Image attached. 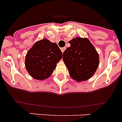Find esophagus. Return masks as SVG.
Here are the masks:
<instances>
[{
  "label": "esophagus",
  "instance_id": "34e87169",
  "mask_svg": "<svg viewBox=\"0 0 122 122\" xmlns=\"http://www.w3.org/2000/svg\"><path fill=\"white\" fill-rule=\"evenodd\" d=\"M60 49H61V51H62V52H63L65 51V50L66 49V48H65V47H64V48H60Z\"/></svg>",
  "mask_w": 122,
  "mask_h": 122
}]
</instances>
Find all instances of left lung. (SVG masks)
Instances as JSON below:
<instances>
[{"label":"left lung","instance_id":"8db88e82","mask_svg":"<svg viewBox=\"0 0 122 122\" xmlns=\"http://www.w3.org/2000/svg\"><path fill=\"white\" fill-rule=\"evenodd\" d=\"M69 43L70 46L63 53V62L69 74L76 81L89 79L98 66V54L87 38L76 37Z\"/></svg>","mask_w":122,"mask_h":122}]
</instances>
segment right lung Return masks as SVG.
I'll list each match as a JSON object with an SVG mask.
<instances>
[{
    "label": "right lung",
    "mask_w": 122,
    "mask_h": 122,
    "mask_svg": "<svg viewBox=\"0 0 122 122\" xmlns=\"http://www.w3.org/2000/svg\"><path fill=\"white\" fill-rule=\"evenodd\" d=\"M62 58V52L57 44L43 39L36 42L27 52L25 68L33 78L44 80L52 74Z\"/></svg>",
    "instance_id": "1"
}]
</instances>
